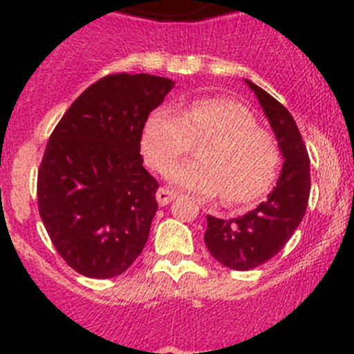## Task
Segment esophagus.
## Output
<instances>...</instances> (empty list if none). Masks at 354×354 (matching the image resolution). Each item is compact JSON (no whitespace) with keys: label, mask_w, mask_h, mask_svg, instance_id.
I'll list each match as a JSON object with an SVG mask.
<instances>
[{"label":"esophagus","mask_w":354,"mask_h":354,"mask_svg":"<svg viewBox=\"0 0 354 354\" xmlns=\"http://www.w3.org/2000/svg\"><path fill=\"white\" fill-rule=\"evenodd\" d=\"M174 197H176V194H174L173 190H169V188H164V187L159 188V190H157V194H156L157 203H159L160 207L167 205V203H169Z\"/></svg>","instance_id":"obj_1"}]
</instances>
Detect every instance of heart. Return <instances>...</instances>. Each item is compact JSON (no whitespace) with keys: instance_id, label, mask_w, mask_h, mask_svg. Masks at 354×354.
<instances>
[{"instance_id":"b5f03b06","label":"heart","mask_w":354,"mask_h":354,"mask_svg":"<svg viewBox=\"0 0 354 354\" xmlns=\"http://www.w3.org/2000/svg\"><path fill=\"white\" fill-rule=\"evenodd\" d=\"M202 140L200 160L167 167L171 183L205 198L224 194L227 203H248L269 190L281 164L277 142L233 99H194L181 114L167 106L154 109L142 131V152L152 167L164 169Z\"/></svg>"}]
</instances>
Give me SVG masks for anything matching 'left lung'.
I'll list each match as a JSON object with an SVG mask.
<instances>
[{"instance_id": "1", "label": "left lung", "mask_w": 354, "mask_h": 354, "mask_svg": "<svg viewBox=\"0 0 354 354\" xmlns=\"http://www.w3.org/2000/svg\"><path fill=\"white\" fill-rule=\"evenodd\" d=\"M245 82L269 118L284 164L276 187L259 207L227 221L207 216L203 240L210 255L234 270L255 269L277 255L301 223L310 197V157L296 121L272 95Z\"/></svg>"}]
</instances>
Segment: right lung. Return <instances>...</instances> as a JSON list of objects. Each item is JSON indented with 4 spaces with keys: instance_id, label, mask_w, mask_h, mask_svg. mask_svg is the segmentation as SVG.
Returning <instances> with one entry per match:
<instances>
[{
    "instance_id": "right-lung-1",
    "label": "right lung",
    "mask_w": 354,
    "mask_h": 354,
    "mask_svg": "<svg viewBox=\"0 0 354 354\" xmlns=\"http://www.w3.org/2000/svg\"><path fill=\"white\" fill-rule=\"evenodd\" d=\"M173 80L113 73L63 114L37 174L39 214L53 245L78 274H123L147 243L159 183L140 156L149 114Z\"/></svg>"
}]
</instances>
